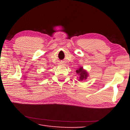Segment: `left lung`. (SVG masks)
Here are the masks:
<instances>
[{
	"label": "left lung",
	"instance_id": "1",
	"mask_svg": "<svg viewBox=\"0 0 130 130\" xmlns=\"http://www.w3.org/2000/svg\"><path fill=\"white\" fill-rule=\"evenodd\" d=\"M76 73L79 76V81L86 80L88 77V73H87L86 70L83 69V67H80L77 70H76Z\"/></svg>",
	"mask_w": 130,
	"mask_h": 130
}]
</instances>
